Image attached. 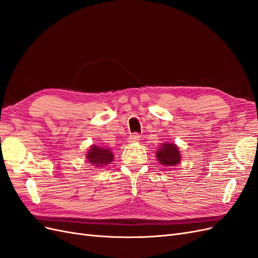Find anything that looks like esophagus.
Segmentation results:
<instances>
[{"label": "esophagus", "mask_w": 258, "mask_h": 258, "mask_svg": "<svg viewBox=\"0 0 258 258\" xmlns=\"http://www.w3.org/2000/svg\"><path fill=\"white\" fill-rule=\"evenodd\" d=\"M140 135L139 134H132V135H130V137H129V142L130 143H135V142H138L139 140H140Z\"/></svg>", "instance_id": "esophagus-1"}]
</instances>
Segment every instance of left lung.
<instances>
[{
	"label": "left lung",
	"mask_w": 258,
	"mask_h": 258,
	"mask_svg": "<svg viewBox=\"0 0 258 258\" xmlns=\"http://www.w3.org/2000/svg\"><path fill=\"white\" fill-rule=\"evenodd\" d=\"M158 161L163 166H175L181 161V154L174 144H162L157 151Z\"/></svg>",
	"instance_id": "left-lung-1"
}]
</instances>
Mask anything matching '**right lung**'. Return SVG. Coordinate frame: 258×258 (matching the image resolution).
<instances>
[{
  "label": "right lung",
  "instance_id": "obj_1",
  "mask_svg": "<svg viewBox=\"0 0 258 258\" xmlns=\"http://www.w3.org/2000/svg\"><path fill=\"white\" fill-rule=\"evenodd\" d=\"M113 158L114 156L108 148H102L95 145L90 147V150L87 154V160L92 166L96 167L106 166L111 161H113Z\"/></svg>",
  "mask_w": 258,
  "mask_h": 258
}]
</instances>
